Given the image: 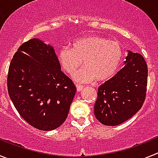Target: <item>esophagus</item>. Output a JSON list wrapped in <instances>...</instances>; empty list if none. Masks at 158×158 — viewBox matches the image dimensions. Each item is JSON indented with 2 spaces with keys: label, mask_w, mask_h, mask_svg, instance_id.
<instances>
[{
  "label": "esophagus",
  "mask_w": 158,
  "mask_h": 158,
  "mask_svg": "<svg viewBox=\"0 0 158 158\" xmlns=\"http://www.w3.org/2000/svg\"><path fill=\"white\" fill-rule=\"evenodd\" d=\"M76 87H77V90L78 92H80V91H81L82 89H83L84 86L80 85H78V84H76Z\"/></svg>",
  "instance_id": "34e87169"
}]
</instances>
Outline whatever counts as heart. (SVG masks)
<instances>
[{
	"label": "heart",
	"instance_id": "heart-1",
	"mask_svg": "<svg viewBox=\"0 0 158 158\" xmlns=\"http://www.w3.org/2000/svg\"><path fill=\"white\" fill-rule=\"evenodd\" d=\"M122 57V47L118 42L96 35L79 38L73 43L71 48L64 47L58 53L59 64L69 74H72L83 61L85 67L73 75L76 81L82 83L94 79L105 81L112 77Z\"/></svg>",
	"mask_w": 158,
	"mask_h": 158
}]
</instances>
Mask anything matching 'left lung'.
I'll use <instances>...</instances> for the list:
<instances>
[{
    "label": "left lung",
    "mask_w": 158,
    "mask_h": 158,
    "mask_svg": "<svg viewBox=\"0 0 158 158\" xmlns=\"http://www.w3.org/2000/svg\"><path fill=\"white\" fill-rule=\"evenodd\" d=\"M124 67L99 87L94 114L106 126L128 120L143 105L146 94L148 68L139 53L128 51Z\"/></svg>",
    "instance_id": "obj_1"
}]
</instances>
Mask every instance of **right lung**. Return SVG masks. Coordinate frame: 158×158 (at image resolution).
<instances>
[{"label": "right lung", "instance_id": "obj_1", "mask_svg": "<svg viewBox=\"0 0 158 158\" xmlns=\"http://www.w3.org/2000/svg\"><path fill=\"white\" fill-rule=\"evenodd\" d=\"M7 85L20 116L40 131H52L65 122L76 93L54 49L39 39L25 42L15 53Z\"/></svg>", "mask_w": 158, "mask_h": 158}]
</instances>
